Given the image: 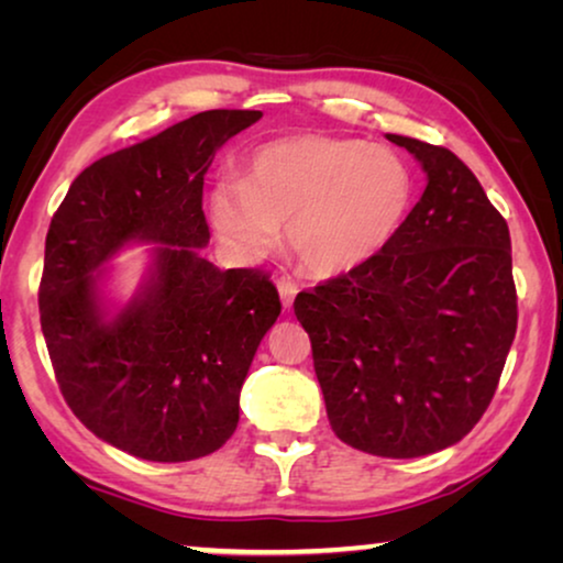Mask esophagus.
Instances as JSON below:
<instances>
[{
    "instance_id": "1",
    "label": "esophagus",
    "mask_w": 563,
    "mask_h": 563,
    "mask_svg": "<svg viewBox=\"0 0 563 563\" xmlns=\"http://www.w3.org/2000/svg\"><path fill=\"white\" fill-rule=\"evenodd\" d=\"M276 287H279V295H282V305L287 307H291V302H295V297H297V291H299V287H297V282L295 279H289V276H282L279 282H276Z\"/></svg>"
}]
</instances>
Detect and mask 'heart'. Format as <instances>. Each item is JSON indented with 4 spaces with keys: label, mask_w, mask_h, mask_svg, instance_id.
<instances>
[{
    "label": "heart",
    "mask_w": 563,
    "mask_h": 563,
    "mask_svg": "<svg viewBox=\"0 0 563 563\" xmlns=\"http://www.w3.org/2000/svg\"><path fill=\"white\" fill-rule=\"evenodd\" d=\"M412 172L387 145L297 135L258 145L243 179L225 176L210 191L212 228L249 258L279 241L314 276H341L387 249L412 202Z\"/></svg>",
    "instance_id": "1"
}]
</instances>
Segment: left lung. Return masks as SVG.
<instances>
[{
	"label": "left lung",
	"mask_w": 563,
	"mask_h": 563,
	"mask_svg": "<svg viewBox=\"0 0 563 563\" xmlns=\"http://www.w3.org/2000/svg\"><path fill=\"white\" fill-rule=\"evenodd\" d=\"M428 176L379 256L299 291L333 433L384 459L459 443L495 397L518 330L510 230L449 148L387 135Z\"/></svg>",
	"instance_id": "8db88e82"
}]
</instances>
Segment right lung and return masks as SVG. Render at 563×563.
I'll use <instances>...</instances> for the list:
<instances>
[{
	"mask_svg": "<svg viewBox=\"0 0 563 563\" xmlns=\"http://www.w3.org/2000/svg\"><path fill=\"white\" fill-rule=\"evenodd\" d=\"M258 110H207L76 176L45 235L37 305L53 372L97 438L145 461L218 451L238 428L251 361L282 312L258 268L220 272L202 256L205 174ZM156 242L134 299L110 313L101 266Z\"/></svg>",
	"mask_w": 563,
	"mask_h": 563,
	"instance_id": "add662e5",
	"label": "right lung"
}]
</instances>
